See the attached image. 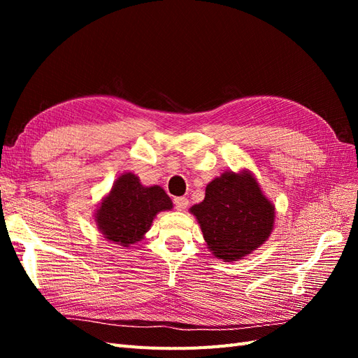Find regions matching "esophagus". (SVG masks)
<instances>
[{
    "label": "esophagus",
    "instance_id": "1",
    "mask_svg": "<svg viewBox=\"0 0 358 358\" xmlns=\"http://www.w3.org/2000/svg\"><path fill=\"white\" fill-rule=\"evenodd\" d=\"M175 208L179 212L185 210L188 208V199H185V197H176L175 199Z\"/></svg>",
    "mask_w": 358,
    "mask_h": 358
}]
</instances>
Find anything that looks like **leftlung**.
I'll return each instance as SVG.
<instances>
[{
    "label": "left lung",
    "mask_w": 358,
    "mask_h": 358,
    "mask_svg": "<svg viewBox=\"0 0 358 358\" xmlns=\"http://www.w3.org/2000/svg\"><path fill=\"white\" fill-rule=\"evenodd\" d=\"M213 257L239 262L264 245L275 229V204L249 169L227 170L206 187L204 200L189 208Z\"/></svg>",
    "instance_id": "left-lung-1"
}]
</instances>
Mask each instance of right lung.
Wrapping results in <instances>:
<instances>
[{"label": "right lung", "mask_w": 358, "mask_h": 358, "mask_svg": "<svg viewBox=\"0 0 358 358\" xmlns=\"http://www.w3.org/2000/svg\"><path fill=\"white\" fill-rule=\"evenodd\" d=\"M173 209V201L159 185H142L133 171L113 182L94 212V222L104 239L124 249L145 239L155 216Z\"/></svg>", "instance_id": "add662e5"}]
</instances>
